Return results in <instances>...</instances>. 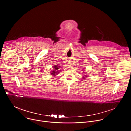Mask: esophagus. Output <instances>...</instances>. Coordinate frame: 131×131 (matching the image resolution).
Returning a JSON list of instances; mask_svg holds the SVG:
<instances>
[{
  "label": "esophagus",
  "instance_id": "obj_1",
  "mask_svg": "<svg viewBox=\"0 0 131 131\" xmlns=\"http://www.w3.org/2000/svg\"><path fill=\"white\" fill-rule=\"evenodd\" d=\"M67 64H68V66H70V65H71V63H70V62H67Z\"/></svg>",
  "mask_w": 131,
  "mask_h": 131
}]
</instances>
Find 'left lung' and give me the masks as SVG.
<instances>
[{
    "label": "left lung",
    "mask_w": 131,
    "mask_h": 131,
    "mask_svg": "<svg viewBox=\"0 0 131 131\" xmlns=\"http://www.w3.org/2000/svg\"><path fill=\"white\" fill-rule=\"evenodd\" d=\"M84 76H85V77H84V76H83V77H82V78H83V79H86V77H88V76H87L86 75H84Z\"/></svg>",
    "instance_id": "left-lung-1"
}]
</instances>
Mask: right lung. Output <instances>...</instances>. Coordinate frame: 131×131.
Listing matches in <instances>:
<instances>
[{
    "mask_svg": "<svg viewBox=\"0 0 131 131\" xmlns=\"http://www.w3.org/2000/svg\"><path fill=\"white\" fill-rule=\"evenodd\" d=\"M61 66H59V65H54L53 66V70L51 71V74L52 75V76H55L56 75L58 74L61 71V70H60V68Z\"/></svg>",
    "mask_w": 131,
    "mask_h": 131,
    "instance_id": "right-lung-1",
    "label": "right lung"
}]
</instances>
